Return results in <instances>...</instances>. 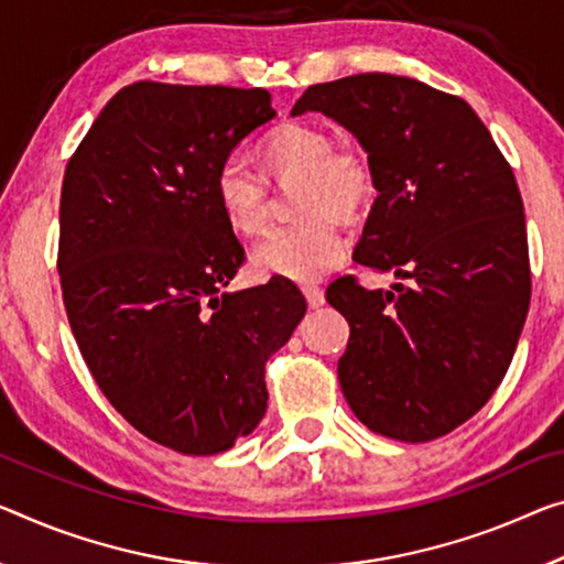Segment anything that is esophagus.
<instances>
[{
	"label": "esophagus",
	"instance_id": "1",
	"mask_svg": "<svg viewBox=\"0 0 564 564\" xmlns=\"http://www.w3.org/2000/svg\"><path fill=\"white\" fill-rule=\"evenodd\" d=\"M302 294H305V300H307V305L315 310V307H319V305H325V292L317 288V284H305V288H302Z\"/></svg>",
	"mask_w": 564,
	"mask_h": 564
}]
</instances>
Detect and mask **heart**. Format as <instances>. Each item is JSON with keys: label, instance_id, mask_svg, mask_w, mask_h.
Masks as SVG:
<instances>
[{"label": "heart", "instance_id": "heart-1", "mask_svg": "<svg viewBox=\"0 0 564 564\" xmlns=\"http://www.w3.org/2000/svg\"><path fill=\"white\" fill-rule=\"evenodd\" d=\"M333 133L319 123L292 120L264 138L262 166L274 184L302 181L297 214L305 221L274 229L252 252V270L262 276L317 282L348 257L340 221L360 214L376 194V171L358 145H333ZM216 204L229 227L252 237L267 227L270 198L259 173L239 155L221 161L214 178Z\"/></svg>", "mask_w": 564, "mask_h": 564}]
</instances>
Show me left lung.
<instances>
[{"label":"left lung","mask_w":564,"mask_h":564,"mask_svg":"<svg viewBox=\"0 0 564 564\" xmlns=\"http://www.w3.org/2000/svg\"><path fill=\"white\" fill-rule=\"evenodd\" d=\"M323 112L358 138L376 202L352 259L391 272L327 288L350 325L337 360L352 413L380 436L423 444L489 401L514 358L532 276L512 166L456 95L413 77L362 73L310 85L292 116Z\"/></svg>","instance_id":"obj_1"}]
</instances>
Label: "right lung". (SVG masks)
<instances>
[{
	"label": "right lung",
	"mask_w": 564,
	"mask_h": 564,
	"mask_svg": "<svg viewBox=\"0 0 564 564\" xmlns=\"http://www.w3.org/2000/svg\"><path fill=\"white\" fill-rule=\"evenodd\" d=\"M274 116L262 88L133 83L65 169L57 272L77 348L112 409L178 454L257 429L267 360L307 310L282 276L227 292L245 247L214 178Z\"/></svg>",
	"instance_id": "obj_1"
}]
</instances>
